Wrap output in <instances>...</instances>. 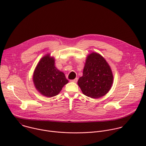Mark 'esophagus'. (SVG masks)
<instances>
[{"label": "esophagus", "instance_id": "obj_1", "mask_svg": "<svg viewBox=\"0 0 146 146\" xmlns=\"http://www.w3.org/2000/svg\"><path fill=\"white\" fill-rule=\"evenodd\" d=\"M77 80H78L77 78H74V79H73V80H70V81L71 82H77Z\"/></svg>", "mask_w": 146, "mask_h": 146}]
</instances>
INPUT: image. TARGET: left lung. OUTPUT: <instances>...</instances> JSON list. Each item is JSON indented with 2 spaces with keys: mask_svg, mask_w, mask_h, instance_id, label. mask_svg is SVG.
I'll use <instances>...</instances> for the list:
<instances>
[{
  "mask_svg": "<svg viewBox=\"0 0 146 146\" xmlns=\"http://www.w3.org/2000/svg\"><path fill=\"white\" fill-rule=\"evenodd\" d=\"M113 82V73L105 59L96 52L89 54L77 82L83 94L94 99L102 97L109 91Z\"/></svg>",
  "mask_w": 146,
  "mask_h": 146,
  "instance_id": "left-lung-1",
  "label": "left lung"
}]
</instances>
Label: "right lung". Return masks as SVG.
Wrapping results in <instances>:
<instances>
[{"instance_id": "obj_1", "label": "right lung", "mask_w": 146, "mask_h": 146, "mask_svg": "<svg viewBox=\"0 0 146 146\" xmlns=\"http://www.w3.org/2000/svg\"><path fill=\"white\" fill-rule=\"evenodd\" d=\"M33 81L36 90L47 97L57 95L69 81L65 74L55 66V59L50 54L38 62L33 73Z\"/></svg>"}]
</instances>
